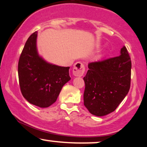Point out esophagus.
<instances>
[{
  "label": "esophagus",
  "mask_w": 147,
  "mask_h": 147,
  "mask_svg": "<svg viewBox=\"0 0 147 147\" xmlns=\"http://www.w3.org/2000/svg\"><path fill=\"white\" fill-rule=\"evenodd\" d=\"M84 72H85V66L83 63L81 62H77L74 65L73 69H72V72L73 75L77 77H82L83 76Z\"/></svg>",
  "instance_id": "34e87169"
}]
</instances>
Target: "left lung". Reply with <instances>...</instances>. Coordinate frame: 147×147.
<instances>
[{
    "instance_id": "1",
    "label": "left lung",
    "mask_w": 147,
    "mask_h": 147,
    "mask_svg": "<svg viewBox=\"0 0 147 147\" xmlns=\"http://www.w3.org/2000/svg\"><path fill=\"white\" fill-rule=\"evenodd\" d=\"M84 77V104L91 114L104 116L117 109L129 92L131 61L125 46L120 56L91 62Z\"/></svg>"
}]
</instances>
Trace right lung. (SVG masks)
Wrapping results in <instances>:
<instances>
[{
  "mask_svg": "<svg viewBox=\"0 0 147 147\" xmlns=\"http://www.w3.org/2000/svg\"><path fill=\"white\" fill-rule=\"evenodd\" d=\"M37 32L30 35L18 60L20 89L30 104L47 108L57 101L62 87L70 79V67L45 62L36 50Z\"/></svg>",
  "mask_w": 147,
  "mask_h": 147,
  "instance_id": "add662e5",
  "label": "right lung"
}]
</instances>
